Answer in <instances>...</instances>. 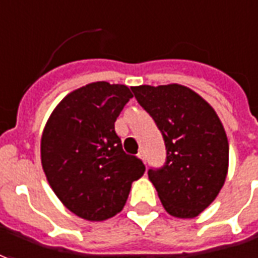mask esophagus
Returning <instances> with one entry per match:
<instances>
[{"label":"esophagus","instance_id":"esophagus-1","mask_svg":"<svg viewBox=\"0 0 258 258\" xmlns=\"http://www.w3.org/2000/svg\"><path fill=\"white\" fill-rule=\"evenodd\" d=\"M138 157H139L140 160H143V161H146V156H145V152H143V150H140V152L138 153Z\"/></svg>","mask_w":258,"mask_h":258}]
</instances>
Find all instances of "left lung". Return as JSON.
<instances>
[{"instance_id": "1", "label": "left lung", "mask_w": 258, "mask_h": 258, "mask_svg": "<svg viewBox=\"0 0 258 258\" xmlns=\"http://www.w3.org/2000/svg\"><path fill=\"white\" fill-rule=\"evenodd\" d=\"M132 91L166 145L164 166L147 171L163 207L175 218L198 216L226 180L229 143L221 119L184 85H139Z\"/></svg>"}]
</instances>
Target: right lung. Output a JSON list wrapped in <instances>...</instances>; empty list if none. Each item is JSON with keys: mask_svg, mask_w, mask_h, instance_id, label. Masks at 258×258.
<instances>
[{"mask_svg": "<svg viewBox=\"0 0 258 258\" xmlns=\"http://www.w3.org/2000/svg\"><path fill=\"white\" fill-rule=\"evenodd\" d=\"M122 84L98 81L70 92L44 126L40 156L51 189L67 209L99 222L125 207L146 167L122 149L115 120L132 98Z\"/></svg>", "mask_w": 258, "mask_h": 258, "instance_id": "add662e5", "label": "right lung"}]
</instances>
